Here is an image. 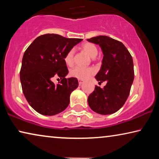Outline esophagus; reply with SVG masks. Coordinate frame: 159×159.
<instances>
[{
	"instance_id": "obj_1",
	"label": "esophagus",
	"mask_w": 159,
	"mask_h": 159,
	"mask_svg": "<svg viewBox=\"0 0 159 159\" xmlns=\"http://www.w3.org/2000/svg\"><path fill=\"white\" fill-rule=\"evenodd\" d=\"M83 80H79V84L80 85H82V84H83Z\"/></svg>"
}]
</instances>
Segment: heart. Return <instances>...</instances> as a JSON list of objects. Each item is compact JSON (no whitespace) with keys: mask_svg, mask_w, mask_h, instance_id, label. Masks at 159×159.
Listing matches in <instances>:
<instances>
[{"mask_svg":"<svg viewBox=\"0 0 159 159\" xmlns=\"http://www.w3.org/2000/svg\"><path fill=\"white\" fill-rule=\"evenodd\" d=\"M82 48L84 52H86L91 58L96 57L98 53V48L94 44L90 43H85L82 45ZM74 55L75 51L73 49L69 50L64 56V61L67 66H71L74 64ZM95 72V70L92 67H82L75 66L70 71L71 76L77 78L78 80H84L88 79L93 76Z\"/></svg>","mask_w":159,"mask_h":159,"instance_id":"1","label":"heart"}]
</instances>
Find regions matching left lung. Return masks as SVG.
<instances>
[{"label":"left lung","mask_w":159,"mask_h":159,"mask_svg":"<svg viewBox=\"0 0 159 159\" xmlns=\"http://www.w3.org/2000/svg\"><path fill=\"white\" fill-rule=\"evenodd\" d=\"M88 41L101 48L103 58L95 79L99 83L106 82L103 88L95 86L88 96V105L98 114H114L122 107L129 95L134 80L132 56L122 43L108 36L94 37Z\"/></svg>","instance_id":"obj_1"}]
</instances>
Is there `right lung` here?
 <instances>
[{
    "mask_svg": "<svg viewBox=\"0 0 159 159\" xmlns=\"http://www.w3.org/2000/svg\"><path fill=\"white\" fill-rule=\"evenodd\" d=\"M82 40L45 34L25 51L20 70L21 88L27 102L39 114L53 116L69 106L71 93L79 84L77 78L65 77L69 71L64 56ZM54 76L62 79L60 84L52 82Z\"/></svg>",
    "mask_w": 159,
    "mask_h": 159,
    "instance_id": "obj_1",
    "label": "right lung"
}]
</instances>
